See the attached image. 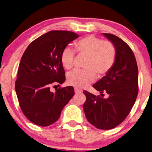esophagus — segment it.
<instances>
[{"mask_svg": "<svg viewBox=\"0 0 152 152\" xmlns=\"http://www.w3.org/2000/svg\"><path fill=\"white\" fill-rule=\"evenodd\" d=\"M81 89H77V88H75V93L79 94V93H81Z\"/></svg>", "mask_w": 152, "mask_h": 152, "instance_id": "34e87169", "label": "esophagus"}]
</instances>
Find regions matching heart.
Returning a JSON list of instances; mask_svg holds the SVG:
<instances>
[{
	"label": "heart",
	"mask_w": 152,
	"mask_h": 152,
	"mask_svg": "<svg viewBox=\"0 0 152 152\" xmlns=\"http://www.w3.org/2000/svg\"><path fill=\"white\" fill-rule=\"evenodd\" d=\"M75 50L81 55L87 56L84 64L86 69H75L67 75V82L77 88H83L98 77H103L108 73L116 61V52L111 42L89 35L75 42ZM75 52L69 47L64 48L61 54L62 65L66 69L73 66Z\"/></svg>",
	"instance_id": "1"
}]
</instances>
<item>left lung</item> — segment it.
Masks as SVG:
<instances>
[{
  "label": "left lung",
  "instance_id": "8db88e82",
  "mask_svg": "<svg viewBox=\"0 0 152 152\" xmlns=\"http://www.w3.org/2000/svg\"><path fill=\"white\" fill-rule=\"evenodd\" d=\"M103 35L114 44L116 56L108 73L94 84L96 90L109 95L101 98L83 91L86 101L83 110L87 120L97 129L108 130L121 124L132 109L138 94V67L132 50L113 34Z\"/></svg>",
  "mask_w": 152,
  "mask_h": 152
}]
</instances>
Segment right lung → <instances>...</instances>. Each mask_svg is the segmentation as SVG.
<instances>
[{"mask_svg":"<svg viewBox=\"0 0 152 152\" xmlns=\"http://www.w3.org/2000/svg\"><path fill=\"white\" fill-rule=\"evenodd\" d=\"M78 37L69 31H48L32 42L21 57L15 91L22 112L35 125L46 126L55 123L74 96L73 87L53 92L50 86L65 81L61 54Z\"/></svg>","mask_w":152,"mask_h":152,"instance_id":"add662e5","label":"right lung"}]
</instances>
